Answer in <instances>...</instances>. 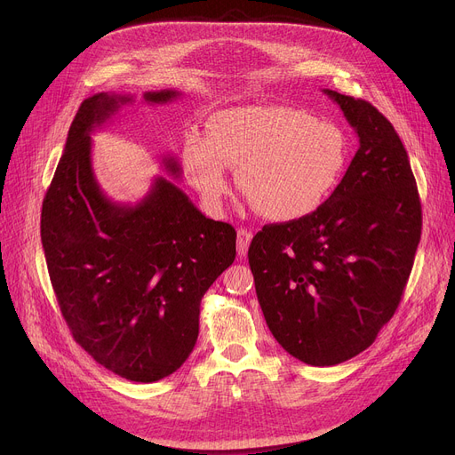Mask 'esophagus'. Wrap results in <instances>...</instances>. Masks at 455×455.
I'll return each instance as SVG.
<instances>
[{"mask_svg":"<svg viewBox=\"0 0 455 455\" xmlns=\"http://www.w3.org/2000/svg\"><path fill=\"white\" fill-rule=\"evenodd\" d=\"M251 240H252V234L249 230H245V228L237 230V254H240V256L247 254Z\"/></svg>","mask_w":455,"mask_h":455,"instance_id":"obj_1","label":"esophagus"}]
</instances>
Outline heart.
Here are the masks:
<instances>
[{"mask_svg":"<svg viewBox=\"0 0 455 455\" xmlns=\"http://www.w3.org/2000/svg\"><path fill=\"white\" fill-rule=\"evenodd\" d=\"M210 134L182 140V170L218 210L230 189L228 167L261 218L293 223L315 213L338 189L347 140L338 125L291 107H237L213 114Z\"/></svg>","mask_w":455,"mask_h":455,"instance_id":"1","label":"heart"}]
</instances>
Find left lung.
Returning <instances> with one entry per match:
<instances>
[{
    "mask_svg": "<svg viewBox=\"0 0 455 455\" xmlns=\"http://www.w3.org/2000/svg\"><path fill=\"white\" fill-rule=\"evenodd\" d=\"M323 92L360 149L315 213L266 225L249 247L271 333L315 367L343 363L374 343L400 304L422 228L411 164L389 119L363 100Z\"/></svg>",
    "mask_w": 455,
    "mask_h": 455,
    "instance_id": "8db88e82",
    "label": "left lung"
}]
</instances>
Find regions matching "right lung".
<instances>
[{
    "label": "right lung",
    "instance_id": "add662e5",
    "mask_svg": "<svg viewBox=\"0 0 455 455\" xmlns=\"http://www.w3.org/2000/svg\"><path fill=\"white\" fill-rule=\"evenodd\" d=\"M177 98V90L143 93L151 105ZM132 100L101 92L83 101L44 197L40 235L71 336L105 369L151 384L194 350L201 299L232 266L235 230L206 218L164 177L134 204L105 196L90 134ZM162 165L180 179L175 156H164Z\"/></svg>",
    "mask_w": 455,
    "mask_h": 455
}]
</instances>
